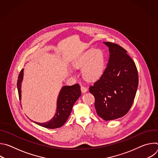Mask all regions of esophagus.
I'll use <instances>...</instances> for the list:
<instances>
[{"mask_svg": "<svg viewBox=\"0 0 158 158\" xmlns=\"http://www.w3.org/2000/svg\"><path fill=\"white\" fill-rule=\"evenodd\" d=\"M81 91L82 93H85L87 91V89L84 86H81Z\"/></svg>", "mask_w": 158, "mask_h": 158, "instance_id": "1", "label": "esophagus"}]
</instances>
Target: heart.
<instances>
[{
	"label": "heart",
	"instance_id": "1",
	"mask_svg": "<svg viewBox=\"0 0 158 158\" xmlns=\"http://www.w3.org/2000/svg\"><path fill=\"white\" fill-rule=\"evenodd\" d=\"M106 58L101 49H91L85 51L74 62L76 69H82L83 78L89 82H95L102 76L105 69Z\"/></svg>",
	"mask_w": 158,
	"mask_h": 158
}]
</instances>
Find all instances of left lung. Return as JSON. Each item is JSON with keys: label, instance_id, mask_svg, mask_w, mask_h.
Returning <instances> with one entry per match:
<instances>
[{"label": "left lung", "instance_id": "1", "mask_svg": "<svg viewBox=\"0 0 158 158\" xmlns=\"http://www.w3.org/2000/svg\"><path fill=\"white\" fill-rule=\"evenodd\" d=\"M109 48V59L101 77L89 87L95 98L98 115L105 121L126 115L131 107L138 87L134 62L118 44L103 42Z\"/></svg>", "mask_w": 158, "mask_h": 158}]
</instances>
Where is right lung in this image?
I'll use <instances>...</instances> for the list:
<instances>
[{"label":"right lung","instance_id":"add662e5","mask_svg":"<svg viewBox=\"0 0 158 158\" xmlns=\"http://www.w3.org/2000/svg\"><path fill=\"white\" fill-rule=\"evenodd\" d=\"M24 77V69L19 75L17 80V89L19 99L21 101V85ZM81 95V87L78 84L73 85H64L62 87L57 99L56 112L54 116L46 123H37V124L49 129H56L62 127L69 118L73 109V106Z\"/></svg>","mask_w":158,"mask_h":158}]
</instances>
